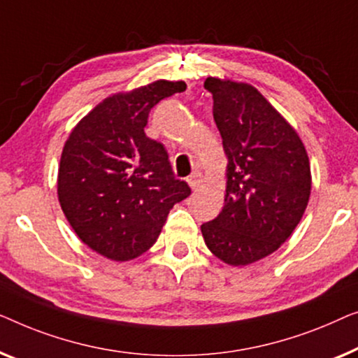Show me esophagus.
Instances as JSON below:
<instances>
[{
	"label": "esophagus",
	"instance_id": "34e87169",
	"mask_svg": "<svg viewBox=\"0 0 358 358\" xmlns=\"http://www.w3.org/2000/svg\"><path fill=\"white\" fill-rule=\"evenodd\" d=\"M203 181H204L203 175H201V173H193V175H191V177L188 178V185H189L191 189L196 191V189L199 188L201 185H203Z\"/></svg>",
	"mask_w": 358,
	"mask_h": 358
}]
</instances>
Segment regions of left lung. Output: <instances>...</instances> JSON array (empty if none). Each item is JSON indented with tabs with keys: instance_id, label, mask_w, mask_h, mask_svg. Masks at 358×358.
I'll use <instances>...</instances> for the list:
<instances>
[{
	"instance_id": "1",
	"label": "left lung",
	"mask_w": 358,
	"mask_h": 358,
	"mask_svg": "<svg viewBox=\"0 0 358 358\" xmlns=\"http://www.w3.org/2000/svg\"><path fill=\"white\" fill-rule=\"evenodd\" d=\"M222 136L224 208L201 225L210 253L248 266L280 248L303 217L311 194L310 159L295 128L255 85L208 78Z\"/></svg>"
}]
</instances>
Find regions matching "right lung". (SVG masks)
<instances>
[{
	"label": "right lung",
	"instance_id": "1",
	"mask_svg": "<svg viewBox=\"0 0 358 358\" xmlns=\"http://www.w3.org/2000/svg\"><path fill=\"white\" fill-rule=\"evenodd\" d=\"M183 80L159 79L108 95L79 120L64 143L58 201L74 234L103 258L145 253L189 186L173 177L167 150L144 133L150 108Z\"/></svg>",
	"mask_w": 358,
	"mask_h": 358
}]
</instances>
